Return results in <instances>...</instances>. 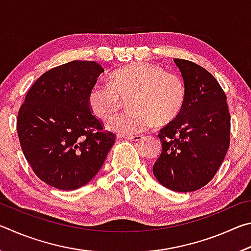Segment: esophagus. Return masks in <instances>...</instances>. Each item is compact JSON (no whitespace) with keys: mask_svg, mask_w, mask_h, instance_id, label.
Wrapping results in <instances>:
<instances>
[{"mask_svg":"<svg viewBox=\"0 0 251 251\" xmlns=\"http://www.w3.org/2000/svg\"><path fill=\"white\" fill-rule=\"evenodd\" d=\"M124 138L128 139V141H131V142H141L144 138V136L143 135H127V136H124Z\"/></svg>","mask_w":251,"mask_h":251,"instance_id":"obj_1","label":"esophagus"}]
</instances>
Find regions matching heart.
<instances>
[{"label": "heart", "instance_id": "obj_1", "mask_svg": "<svg viewBox=\"0 0 251 251\" xmlns=\"http://www.w3.org/2000/svg\"><path fill=\"white\" fill-rule=\"evenodd\" d=\"M128 100V113L116 116L109 128L122 135L142 133L154 124L165 126L180 115L187 99L184 78L151 63H131L114 71L108 84H97L88 94L92 113L108 122Z\"/></svg>", "mask_w": 251, "mask_h": 251}]
</instances>
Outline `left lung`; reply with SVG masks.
Returning a JSON list of instances; mask_svg holds the SVG:
<instances>
[{
  "label": "left lung",
  "mask_w": 251,
  "mask_h": 251,
  "mask_svg": "<svg viewBox=\"0 0 251 251\" xmlns=\"http://www.w3.org/2000/svg\"><path fill=\"white\" fill-rule=\"evenodd\" d=\"M187 87L184 109L159 130L161 154L152 173L174 192H194L209 182L230 144L227 97L214 76L196 63L175 58Z\"/></svg>",
  "instance_id": "left-lung-1"
}]
</instances>
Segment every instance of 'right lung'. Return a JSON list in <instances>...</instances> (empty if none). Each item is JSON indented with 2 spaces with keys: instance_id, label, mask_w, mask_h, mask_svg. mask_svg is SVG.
I'll list each match as a JSON object with an SVG mask.
<instances>
[{
  "instance_id": "1",
  "label": "right lung",
  "mask_w": 251,
  "mask_h": 251,
  "mask_svg": "<svg viewBox=\"0 0 251 251\" xmlns=\"http://www.w3.org/2000/svg\"><path fill=\"white\" fill-rule=\"evenodd\" d=\"M104 69L72 61L29 88L18 115V136L35 175L62 190L86 185L103 166L116 136L92 113L88 94Z\"/></svg>"
}]
</instances>
